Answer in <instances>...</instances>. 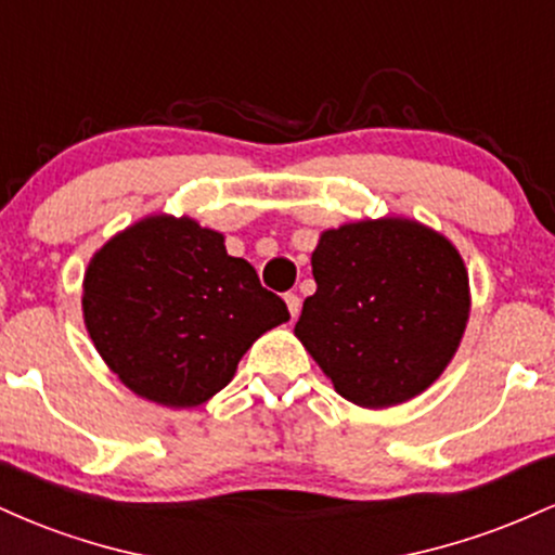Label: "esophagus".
I'll return each mask as SVG.
<instances>
[{"mask_svg": "<svg viewBox=\"0 0 555 555\" xmlns=\"http://www.w3.org/2000/svg\"><path fill=\"white\" fill-rule=\"evenodd\" d=\"M284 302H286V308H289L292 318H297V315H299V297L295 295V292H286Z\"/></svg>", "mask_w": 555, "mask_h": 555, "instance_id": "esophagus-1", "label": "esophagus"}]
</instances>
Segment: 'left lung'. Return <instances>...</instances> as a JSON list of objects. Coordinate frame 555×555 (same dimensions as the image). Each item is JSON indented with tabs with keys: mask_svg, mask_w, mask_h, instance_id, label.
<instances>
[{
	"mask_svg": "<svg viewBox=\"0 0 555 555\" xmlns=\"http://www.w3.org/2000/svg\"><path fill=\"white\" fill-rule=\"evenodd\" d=\"M315 295L295 334L344 399L401 404L428 388L467 326L469 282L449 240L417 221H358L323 232Z\"/></svg>",
	"mask_w": 555,
	"mask_h": 555,
	"instance_id": "8db88e82",
	"label": "left lung"
}]
</instances>
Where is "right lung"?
Instances as JSON below:
<instances>
[{"label": "right lung", "instance_id": "right-lung-1", "mask_svg": "<svg viewBox=\"0 0 555 555\" xmlns=\"http://www.w3.org/2000/svg\"><path fill=\"white\" fill-rule=\"evenodd\" d=\"M88 334L127 388L195 406L232 380L263 331L289 321L224 237L193 219L151 216L95 253L82 282Z\"/></svg>", "mask_w": 555, "mask_h": 555}]
</instances>
